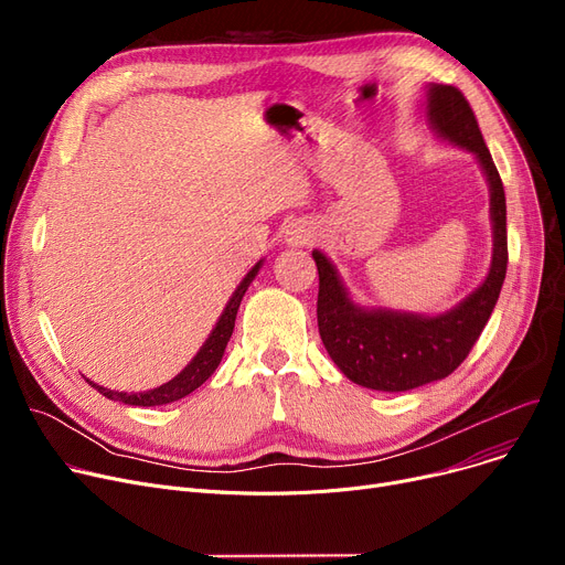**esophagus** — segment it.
<instances>
[{
  "mask_svg": "<svg viewBox=\"0 0 565 565\" xmlns=\"http://www.w3.org/2000/svg\"><path fill=\"white\" fill-rule=\"evenodd\" d=\"M315 237H317V232H315L312 223H308V221H296L285 232V242L289 246H308L315 242Z\"/></svg>",
  "mask_w": 565,
  "mask_h": 565,
  "instance_id": "34e87169",
  "label": "esophagus"
}]
</instances>
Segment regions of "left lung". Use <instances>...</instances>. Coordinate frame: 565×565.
I'll return each instance as SVG.
<instances>
[{"mask_svg": "<svg viewBox=\"0 0 565 565\" xmlns=\"http://www.w3.org/2000/svg\"><path fill=\"white\" fill-rule=\"evenodd\" d=\"M426 118L436 135L477 157L490 189L492 262L486 280L462 301L424 317L387 308L367 310L351 301L338 269L321 250H312L319 271V335L340 372L370 390L406 392L449 376L468 358L500 298L507 264V195L477 116L456 86L430 84Z\"/></svg>", "mask_w": 565, "mask_h": 565, "instance_id": "8db88e82", "label": "left lung"}]
</instances>
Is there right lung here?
<instances>
[{"mask_svg":"<svg viewBox=\"0 0 565 565\" xmlns=\"http://www.w3.org/2000/svg\"><path fill=\"white\" fill-rule=\"evenodd\" d=\"M259 267H262V259L246 274V278L239 282L235 294L230 296V301H227L225 310L221 312V317H218L214 330L210 333V338L205 340L201 351L193 355V360L186 364V367L175 379H171L169 383H163L159 387H152V390H146V392H129V394L127 392L107 390V387L97 385V383H93L88 379H86V383L90 387H95L103 396H107V399H114V402H120V404H127V406H141V408L173 404V402L182 399V396H186L193 390L201 387L218 367V362L223 358V351H225V347L230 342L232 330H235V319H237V310H239L242 298H244L248 285L255 280Z\"/></svg>","mask_w":565,"mask_h":565,"instance_id":"obj_1","label":"right lung"}]
</instances>
